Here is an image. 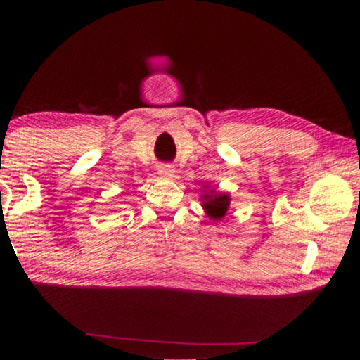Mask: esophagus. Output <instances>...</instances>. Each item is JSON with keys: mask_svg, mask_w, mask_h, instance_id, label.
Here are the masks:
<instances>
[{"mask_svg": "<svg viewBox=\"0 0 360 360\" xmlns=\"http://www.w3.org/2000/svg\"><path fill=\"white\" fill-rule=\"evenodd\" d=\"M159 174H173L174 173V168H173V165L172 164H160L159 165Z\"/></svg>", "mask_w": 360, "mask_h": 360, "instance_id": "1", "label": "esophagus"}]
</instances>
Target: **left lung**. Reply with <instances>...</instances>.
<instances>
[{
    "mask_svg": "<svg viewBox=\"0 0 360 360\" xmlns=\"http://www.w3.org/2000/svg\"><path fill=\"white\" fill-rule=\"evenodd\" d=\"M205 198H209V195ZM204 207H205V210H207V213L212 218L218 219L221 217H224L226 212H227V207H229V196L227 195L215 196L209 202H205Z\"/></svg>",
    "mask_w": 360,
    "mask_h": 360,
    "instance_id": "1",
    "label": "left lung"
}]
</instances>
